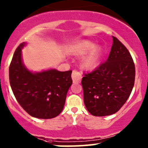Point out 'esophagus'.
I'll list each match as a JSON object with an SVG mask.
<instances>
[{
    "label": "esophagus",
    "mask_w": 148,
    "mask_h": 148,
    "mask_svg": "<svg viewBox=\"0 0 148 148\" xmlns=\"http://www.w3.org/2000/svg\"><path fill=\"white\" fill-rule=\"evenodd\" d=\"M71 78H72L73 82L75 83V84H78V83H80L81 79H82V74H80L79 71L77 70H74L72 71V74H71Z\"/></svg>",
    "instance_id": "34e87169"
}]
</instances>
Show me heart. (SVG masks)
Masks as SVG:
<instances>
[{
  "instance_id": "1",
  "label": "heart",
  "mask_w": 148,
  "mask_h": 148,
  "mask_svg": "<svg viewBox=\"0 0 148 148\" xmlns=\"http://www.w3.org/2000/svg\"><path fill=\"white\" fill-rule=\"evenodd\" d=\"M71 53L76 56H83L88 53L82 60L83 66L87 69H92L96 66L101 58L103 49L101 47L89 40H82L71 48Z\"/></svg>"
}]
</instances>
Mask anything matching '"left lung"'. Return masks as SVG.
<instances>
[{"mask_svg": "<svg viewBox=\"0 0 148 148\" xmlns=\"http://www.w3.org/2000/svg\"><path fill=\"white\" fill-rule=\"evenodd\" d=\"M110 55L90 73L84 74L82 84L87 110L95 116L118 112L129 98L134 88L136 69L126 46L112 36Z\"/></svg>", "mask_w": 148, "mask_h": 148, "instance_id": "8db88e82", "label": "left lung"}]
</instances>
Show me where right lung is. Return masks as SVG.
Returning <instances> with one entry per match:
<instances>
[{"label": "right lung", "mask_w": 148, "mask_h": 148, "mask_svg": "<svg viewBox=\"0 0 148 148\" xmlns=\"http://www.w3.org/2000/svg\"><path fill=\"white\" fill-rule=\"evenodd\" d=\"M22 43L14 51L9 67L11 88L20 106L31 116L52 119L62 111L68 90L72 84L71 72L56 69L32 73L22 62Z\"/></svg>", "instance_id": "1"}]
</instances>
